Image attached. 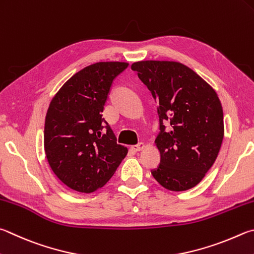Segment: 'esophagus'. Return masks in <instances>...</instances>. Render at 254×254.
Here are the masks:
<instances>
[{
	"mask_svg": "<svg viewBox=\"0 0 254 254\" xmlns=\"http://www.w3.org/2000/svg\"><path fill=\"white\" fill-rule=\"evenodd\" d=\"M145 147V144L143 142H141V143H139V144H136V145H133L131 149L133 150V151H135V152H139V151H141V150H143Z\"/></svg>",
	"mask_w": 254,
	"mask_h": 254,
	"instance_id": "esophagus-1",
	"label": "esophagus"
}]
</instances>
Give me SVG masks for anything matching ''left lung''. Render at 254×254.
Segmentation results:
<instances>
[{
  "mask_svg": "<svg viewBox=\"0 0 254 254\" xmlns=\"http://www.w3.org/2000/svg\"><path fill=\"white\" fill-rule=\"evenodd\" d=\"M158 103L161 154L153 178L171 191H186L204 178L224 136L223 110L216 92L182 63L140 61L131 65ZM163 123L172 126L165 130Z\"/></svg>",
  "mask_w": 254,
  "mask_h": 254,
  "instance_id": "1",
  "label": "left lung"
}]
</instances>
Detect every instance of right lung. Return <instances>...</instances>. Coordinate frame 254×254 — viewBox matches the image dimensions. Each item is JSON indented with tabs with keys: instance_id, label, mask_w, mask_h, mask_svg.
I'll use <instances>...</instances> for the list:
<instances>
[{
	"instance_id": "obj_1",
	"label": "right lung",
	"mask_w": 254,
	"mask_h": 254,
	"mask_svg": "<svg viewBox=\"0 0 254 254\" xmlns=\"http://www.w3.org/2000/svg\"><path fill=\"white\" fill-rule=\"evenodd\" d=\"M128 66L99 62L75 73L50 103L44 150L54 174L72 190L91 193L102 188L127 154L102 118L112 83Z\"/></svg>"
}]
</instances>
